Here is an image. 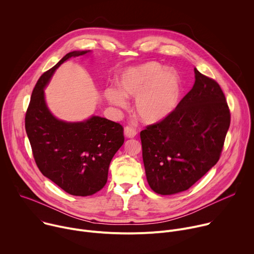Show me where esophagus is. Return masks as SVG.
<instances>
[{"label":"esophagus","instance_id":"1","mask_svg":"<svg viewBox=\"0 0 254 254\" xmlns=\"http://www.w3.org/2000/svg\"><path fill=\"white\" fill-rule=\"evenodd\" d=\"M124 132H125V136L128 137V138L134 137L136 135V130L130 127H126L124 129Z\"/></svg>","mask_w":254,"mask_h":254}]
</instances>
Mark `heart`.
<instances>
[{"label":"heart","instance_id":"obj_1","mask_svg":"<svg viewBox=\"0 0 254 254\" xmlns=\"http://www.w3.org/2000/svg\"><path fill=\"white\" fill-rule=\"evenodd\" d=\"M120 90L108 89L107 100L126 107V97L135 98L134 111L147 124H156L168 118L177 107L181 95L179 75L172 69L151 61L126 69L119 79Z\"/></svg>","mask_w":254,"mask_h":254}]
</instances>
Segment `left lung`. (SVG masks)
I'll use <instances>...</instances> for the list:
<instances>
[{"mask_svg":"<svg viewBox=\"0 0 254 254\" xmlns=\"http://www.w3.org/2000/svg\"><path fill=\"white\" fill-rule=\"evenodd\" d=\"M195 83L165 120L140 131L148 183L161 195L188 190L220 158L230 126L225 95L194 68Z\"/></svg>","mask_w":254,"mask_h":254,"instance_id":"obj_1","label":"left lung"}]
</instances>
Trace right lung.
Segmentation results:
<instances>
[{"label":"right lung","instance_id":"add662e5","mask_svg":"<svg viewBox=\"0 0 254 254\" xmlns=\"http://www.w3.org/2000/svg\"><path fill=\"white\" fill-rule=\"evenodd\" d=\"M86 51L67 53L36 83L25 118V128L36 164L41 173L73 196H90L107 181L108 167L125 141L124 127L92 116L69 123L55 118L47 106L44 88L56 69L71 57Z\"/></svg>","mask_w":254,"mask_h":254}]
</instances>
